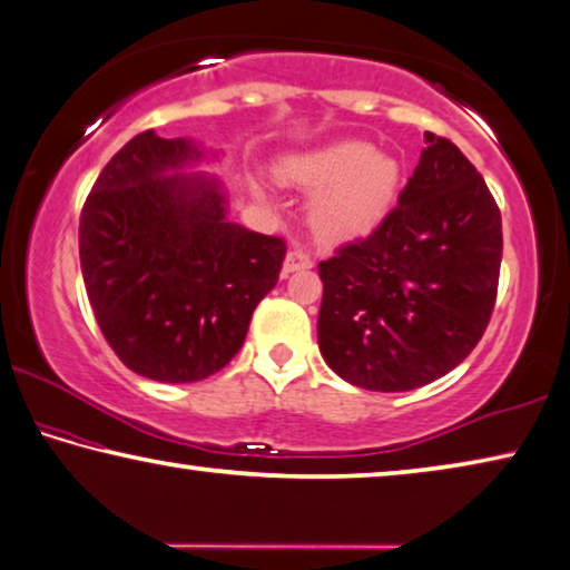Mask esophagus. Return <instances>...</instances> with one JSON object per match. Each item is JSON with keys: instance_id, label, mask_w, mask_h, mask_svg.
<instances>
[{"instance_id": "34e87169", "label": "esophagus", "mask_w": 570, "mask_h": 570, "mask_svg": "<svg viewBox=\"0 0 570 570\" xmlns=\"http://www.w3.org/2000/svg\"><path fill=\"white\" fill-rule=\"evenodd\" d=\"M307 268H312V258L307 256V253H302V250H288L286 253L284 276L294 274V271H307Z\"/></svg>"}]
</instances>
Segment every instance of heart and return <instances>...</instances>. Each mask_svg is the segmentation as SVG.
<instances>
[{
    "label": "heart",
    "instance_id": "1",
    "mask_svg": "<svg viewBox=\"0 0 570 570\" xmlns=\"http://www.w3.org/2000/svg\"><path fill=\"white\" fill-rule=\"evenodd\" d=\"M402 164L368 140L345 138L294 153L278 164L284 181L314 191L309 225L322 240H351L376 227L394 207Z\"/></svg>",
    "mask_w": 570,
    "mask_h": 570
}]
</instances>
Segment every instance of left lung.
<instances>
[{"instance_id":"1","label":"left lung","mask_w":570,"mask_h":570,"mask_svg":"<svg viewBox=\"0 0 570 570\" xmlns=\"http://www.w3.org/2000/svg\"><path fill=\"white\" fill-rule=\"evenodd\" d=\"M399 204L366 240L320 263V353L347 384L410 392L469 358L502 266V215L453 142L424 132Z\"/></svg>"}]
</instances>
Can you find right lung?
<instances>
[{
	"instance_id": "1",
	"label": "right lung",
	"mask_w": 570,
	"mask_h": 570,
	"mask_svg": "<svg viewBox=\"0 0 570 570\" xmlns=\"http://www.w3.org/2000/svg\"><path fill=\"white\" fill-rule=\"evenodd\" d=\"M207 153L189 138L135 135L81 209V274L101 335L127 368L164 384L233 361L286 256L282 237L227 219L217 176L191 174Z\"/></svg>"
}]
</instances>
